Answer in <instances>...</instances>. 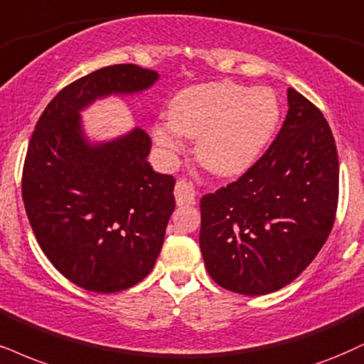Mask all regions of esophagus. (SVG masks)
Segmentation results:
<instances>
[{
    "instance_id": "esophagus-1",
    "label": "esophagus",
    "mask_w": 364,
    "mask_h": 364,
    "mask_svg": "<svg viewBox=\"0 0 364 364\" xmlns=\"http://www.w3.org/2000/svg\"><path fill=\"white\" fill-rule=\"evenodd\" d=\"M174 196H176L178 207H190L195 205V191L193 186L186 181H178L176 188H174Z\"/></svg>"
}]
</instances>
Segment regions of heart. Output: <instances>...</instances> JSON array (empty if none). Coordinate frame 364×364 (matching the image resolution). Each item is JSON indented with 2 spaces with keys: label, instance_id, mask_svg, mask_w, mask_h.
Here are the masks:
<instances>
[{
  "label": "heart",
  "instance_id": "heart-1",
  "mask_svg": "<svg viewBox=\"0 0 364 364\" xmlns=\"http://www.w3.org/2000/svg\"><path fill=\"white\" fill-rule=\"evenodd\" d=\"M279 120L282 107L268 87L213 81L179 91L168 107V124L152 127V139L168 154L181 149L179 135L196 139L198 163L232 178L259 159Z\"/></svg>",
  "mask_w": 364,
  "mask_h": 364
}]
</instances>
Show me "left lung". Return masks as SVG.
Here are the masks:
<instances>
[{
	"instance_id": "obj_1",
	"label": "left lung",
	"mask_w": 364,
	"mask_h": 364,
	"mask_svg": "<svg viewBox=\"0 0 364 364\" xmlns=\"http://www.w3.org/2000/svg\"><path fill=\"white\" fill-rule=\"evenodd\" d=\"M266 154L237 181L201 196L200 249L225 290L268 295L317 256L334 224L339 159L322 112L293 87Z\"/></svg>"
}]
</instances>
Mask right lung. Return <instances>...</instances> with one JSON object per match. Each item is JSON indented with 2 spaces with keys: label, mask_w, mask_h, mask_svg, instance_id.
I'll list each match as a JSON object with an SVG mask.
<instances>
[{
  "label": "right lung",
  "mask_w": 364,
  "mask_h": 364,
  "mask_svg": "<svg viewBox=\"0 0 364 364\" xmlns=\"http://www.w3.org/2000/svg\"><path fill=\"white\" fill-rule=\"evenodd\" d=\"M157 80L135 64L98 69L54 96L30 139L21 178L30 225L54 268L85 290L122 291L151 273L176 181L147 163L142 129L91 140L81 112L108 96L144 93Z\"/></svg>",
  "instance_id": "right-lung-1"
}]
</instances>
